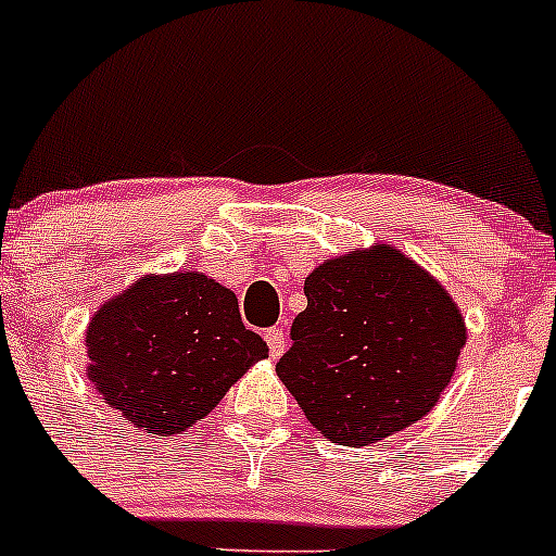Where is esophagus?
Instances as JSON below:
<instances>
[{"mask_svg":"<svg viewBox=\"0 0 556 556\" xmlns=\"http://www.w3.org/2000/svg\"><path fill=\"white\" fill-rule=\"evenodd\" d=\"M265 341H267V349H270V357L273 359H278L280 354L286 352V344H289V341H286V330L280 328V326L267 328L265 330Z\"/></svg>","mask_w":556,"mask_h":556,"instance_id":"1","label":"esophagus"}]
</instances>
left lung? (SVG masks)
Segmentation results:
<instances>
[{"label": "left lung", "mask_w": 556, "mask_h": 556, "mask_svg": "<svg viewBox=\"0 0 556 556\" xmlns=\"http://www.w3.org/2000/svg\"><path fill=\"white\" fill-rule=\"evenodd\" d=\"M278 378L341 446H367L430 413L467 328L444 286L394 247L323 262L304 280Z\"/></svg>", "instance_id": "8db88e82"}]
</instances>
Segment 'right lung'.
<instances>
[{
    "label": "right lung",
    "instance_id": "add662e5",
    "mask_svg": "<svg viewBox=\"0 0 556 556\" xmlns=\"http://www.w3.org/2000/svg\"><path fill=\"white\" fill-rule=\"evenodd\" d=\"M86 376L143 433L173 435L204 420L267 344L241 323L239 299L194 270L143 276L110 299L86 330Z\"/></svg>",
    "mask_w": 556,
    "mask_h": 556
}]
</instances>
